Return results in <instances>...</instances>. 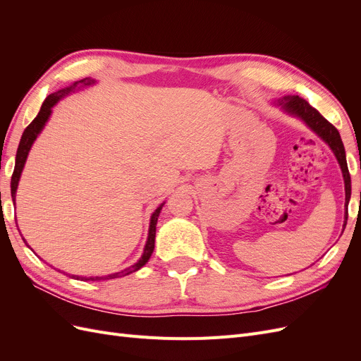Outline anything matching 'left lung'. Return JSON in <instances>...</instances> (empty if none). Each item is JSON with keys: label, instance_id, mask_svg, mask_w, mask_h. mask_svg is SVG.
Returning a JSON list of instances; mask_svg holds the SVG:
<instances>
[{"label": "left lung", "instance_id": "left-lung-1", "mask_svg": "<svg viewBox=\"0 0 361 361\" xmlns=\"http://www.w3.org/2000/svg\"><path fill=\"white\" fill-rule=\"evenodd\" d=\"M279 104L290 114H295L300 118H302L304 122L307 123L314 130V133L325 141V143H329V146L334 152L338 164H341L343 179H345V194H346L345 221H346L348 220V202H349V197H351V178H349V170L346 166L345 149H343V143L341 140V134H338V130L318 110H316V108H313L307 101L302 99V97H300V96H286V97H283V99H280ZM345 226H346V223H345Z\"/></svg>", "mask_w": 361, "mask_h": 361}]
</instances>
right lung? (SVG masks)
Returning <instances> with one entry per match:
<instances>
[{
	"mask_svg": "<svg viewBox=\"0 0 361 361\" xmlns=\"http://www.w3.org/2000/svg\"><path fill=\"white\" fill-rule=\"evenodd\" d=\"M93 81L90 78H84L81 81H76L73 82L71 87H66V89L63 90H59L56 93L49 94L45 101H43L42 106H40V111L39 114L35 117V120L25 128L23 137H20V141H19V147H18V154H16V164H15V171L12 174V199L15 200V195H16V188H18V182H19V178H20V173H23V169H24V164L27 161V155L28 152L31 149V145L35 143V140L37 138L39 133L43 129V126H45L47 120L51 114V108L56 105L59 102V99H61L63 96H66L68 93L73 92L76 87L78 85H90ZM161 204L159 207H157V211L154 212V215H152V220H150V227H149V238H147V243H146V247H145V253L143 256H141V259L137 262L135 265H133L130 268H126L125 271H120V272H116V274H110V276H105V277H76V280H108V279H116V277H122V276H128L130 274V272H135L138 271L141 267L146 265V262L149 260V257L152 256V253H154V248H155V233H157V223H158V216H159V212L162 209ZM25 241V239H24ZM75 277V276H72Z\"/></svg>",
	"mask_w": 361,
	"mask_h": 361,
	"instance_id": "right-lung-1",
	"label": "right lung"
}]
</instances>
